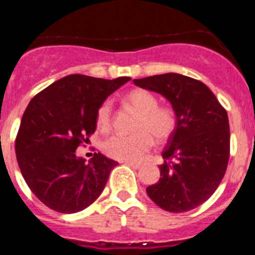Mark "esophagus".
<instances>
[{"instance_id": "34e87169", "label": "esophagus", "mask_w": 255, "mask_h": 255, "mask_svg": "<svg viewBox=\"0 0 255 255\" xmlns=\"http://www.w3.org/2000/svg\"><path fill=\"white\" fill-rule=\"evenodd\" d=\"M125 164L130 166V167H131V168H135V170H138V168L141 166V164L138 163V162H128V161L125 162Z\"/></svg>"}]
</instances>
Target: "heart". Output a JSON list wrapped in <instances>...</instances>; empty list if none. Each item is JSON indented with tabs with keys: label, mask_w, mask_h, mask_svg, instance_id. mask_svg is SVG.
<instances>
[{
	"label": "heart",
	"mask_w": 255,
	"mask_h": 255,
	"mask_svg": "<svg viewBox=\"0 0 255 255\" xmlns=\"http://www.w3.org/2000/svg\"><path fill=\"white\" fill-rule=\"evenodd\" d=\"M126 102L139 117L134 126L132 135H114L106 139L102 149L106 155L117 161H140L152 148L153 138L162 143L173 134L177 126L175 111L167 106H158V98L149 91L135 89L126 94ZM97 128L102 132H108L112 128V105L105 101L97 111Z\"/></svg>",
	"instance_id": "b5f03b06"
}]
</instances>
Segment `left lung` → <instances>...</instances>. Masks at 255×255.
<instances>
[{"instance_id":"left-lung-1","label":"left lung","mask_w":255,"mask_h":255,"mask_svg":"<svg viewBox=\"0 0 255 255\" xmlns=\"http://www.w3.org/2000/svg\"><path fill=\"white\" fill-rule=\"evenodd\" d=\"M138 87L167 98L177 126L162 152L161 177L147 193L172 213L197 208L218 188L230 158L227 112L212 91L197 79L168 73L134 79Z\"/></svg>"}]
</instances>
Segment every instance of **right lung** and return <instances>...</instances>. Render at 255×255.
I'll list each match as a JSON object with an SVG mask.
<instances>
[{"label": "right lung", "instance_id": "right-lung-1", "mask_svg": "<svg viewBox=\"0 0 255 255\" xmlns=\"http://www.w3.org/2000/svg\"><path fill=\"white\" fill-rule=\"evenodd\" d=\"M130 78L114 80L73 74L37 94L22 115L15 140L21 175L48 208L76 213L100 197L116 161L94 153L91 161L75 150L97 128V111Z\"/></svg>", "mask_w": 255, "mask_h": 255}]
</instances>
